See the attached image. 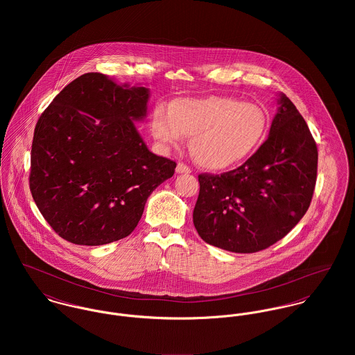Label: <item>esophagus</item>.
Segmentation results:
<instances>
[{
	"label": "esophagus",
	"instance_id": "obj_1",
	"mask_svg": "<svg viewBox=\"0 0 355 355\" xmlns=\"http://www.w3.org/2000/svg\"><path fill=\"white\" fill-rule=\"evenodd\" d=\"M176 172H178V173H190L191 169H190V166H187L186 164L179 162V164L176 165Z\"/></svg>",
	"mask_w": 355,
	"mask_h": 355
}]
</instances>
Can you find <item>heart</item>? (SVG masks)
Instances as JSON below:
<instances>
[{
	"instance_id": "obj_1",
	"label": "heart",
	"mask_w": 355,
	"mask_h": 355,
	"mask_svg": "<svg viewBox=\"0 0 355 355\" xmlns=\"http://www.w3.org/2000/svg\"><path fill=\"white\" fill-rule=\"evenodd\" d=\"M150 125L153 135L166 145H179L191 137L190 149L201 166L228 171L259 149L268 135L269 117L258 103L209 96L175 100L169 110L155 107Z\"/></svg>"
}]
</instances>
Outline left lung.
Masks as SVG:
<instances>
[{
  "instance_id": "1",
  "label": "left lung",
  "mask_w": 355,
  "mask_h": 355,
  "mask_svg": "<svg viewBox=\"0 0 355 355\" xmlns=\"http://www.w3.org/2000/svg\"><path fill=\"white\" fill-rule=\"evenodd\" d=\"M268 139L239 168L198 176L193 221L203 241L232 253H255L284 238L310 206L318 153L304 117L286 94Z\"/></svg>"
}]
</instances>
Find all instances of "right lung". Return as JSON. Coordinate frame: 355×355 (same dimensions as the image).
<instances>
[{
	"label": "right lung",
	"mask_w": 355,
	"mask_h": 355,
	"mask_svg": "<svg viewBox=\"0 0 355 355\" xmlns=\"http://www.w3.org/2000/svg\"><path fill=\"white\" fill-rule=\"evenodd\" d=\"M150 92L89 72L41 114L33 139L30 190L62 239L100 246L128 236L153 191L176 162L150 152L135 121Z\"/></svg>",
	"instance_id": "add662e5"
}]
</instances>
